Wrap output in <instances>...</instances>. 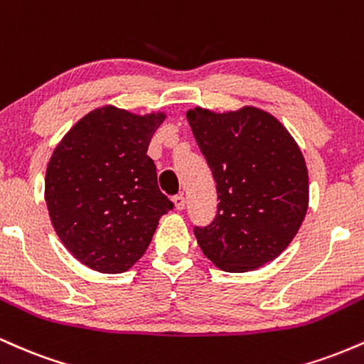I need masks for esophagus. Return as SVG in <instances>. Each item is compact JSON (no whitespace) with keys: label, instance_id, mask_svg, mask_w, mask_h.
I'll return each mask as SVG.
<instances>
[{"label":"esophagus","instance_id":"obj_1","mask_svg":"<svg viewBox=\"0 0 364 364\" xmlns=\"http://www.w3.org/2000/svg\"><path fill=\"white\" fill-rule=\"evenodd\" d=\"M173 203H174V207L178 208V210H183V208H185V195H183V193L174 195L173 196Z\"/></svg>","mask_w":364,"mask_h":364}]
</instances>
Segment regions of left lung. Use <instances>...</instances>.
<instances>
[{
	"mask_svg": "<svg viewBox=\"0 0 364 364\" xmlns=\"http://www.w3.org/2000/svg\"><path fill=\"white\" fill-rule=\"evenodd\" d=\"M215 179L217 214L196 243L225 272H248L289 246L308 210V169L281 121L258 107L186 112Z\"/></svg>",
	"mask_w": 364,
	"mask_h": 364,
	"instance_id": "8db88e82",
	"label": "left lung"
}]
</instances>
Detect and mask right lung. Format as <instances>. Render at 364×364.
Instances as JSON below:
<instances>
[{"label": "right lung", "instance_id": "obj_1", "mask_svg": "<svg viewBox=\"0 0 364 364\" xmlns=\"http://www.w3.org/2000/svg\"><path fill=\"white\" fill-rule=\"evenodd\" d=\"M166 114L104 106L83 116L54 149L46 203L70 253L102 274L127 272L149 248L173 202L159 190L149 144Z\"/></svg>", "mask_w": 364, "mask_h": 364}]
</instances>
